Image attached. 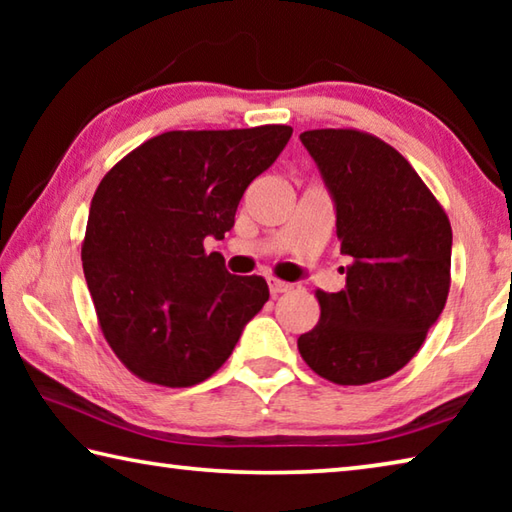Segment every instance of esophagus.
<instances>
[{"label": "esophagus", "instance_id": "34e87169", "mask_svg": "<svg viewBox=\"0 0 512 512\" xmlns=\"http://www.w3.org/2000/svg\"><path fill=\"white\" fill-rule=\"evenodd\" d=\"M268 289H271V296H280V293L291 291L293 284L282 282V280H275V277H271V280H268Z\"/></svg>", "mask_w": 512, "mask_h": 512}]
</instances>
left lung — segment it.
<instances>
[{
  "label": "left lung",
  "instance_id": "left-lung-1",
  "mask_svg": "<svg viewBox=\"0 0 512 512\" xmlns=\"http://www.w3.org/2000/svg\"><path fill=\"white\" fill-rule=\"evenodd\" d=\"M336 205L350 255L345 289L316 291L320 318L300 357L327 381L363 386L395 375L443 314L452 284V225L409 160L357 128L300 135Z\"/></svg>",
  "mask_w": 512,
  "mask_h": 512
}]
</instances>
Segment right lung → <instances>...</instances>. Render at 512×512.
I'll use <instances>...</instances> for the list:
<instances>
[{
	"mask_svg": "<svg viewBox=\"0 0 512 512\" xmlns=\"http://www.w3.org/2000/svg\"><path fill=\"white\" fill-rule=\"evenodd\" d=\"M291 133L284 124L169 131L103 176L81 246L83 273L103 339L137 379L201 384L264 307V277L230 275L203 241L235 225L246 187Z\"/></svg>",
	"mask_w": 512,
	"mask_h": 512,
	"instance_id": "add662e5",
	"label": "right lung"
}]
</instances>
